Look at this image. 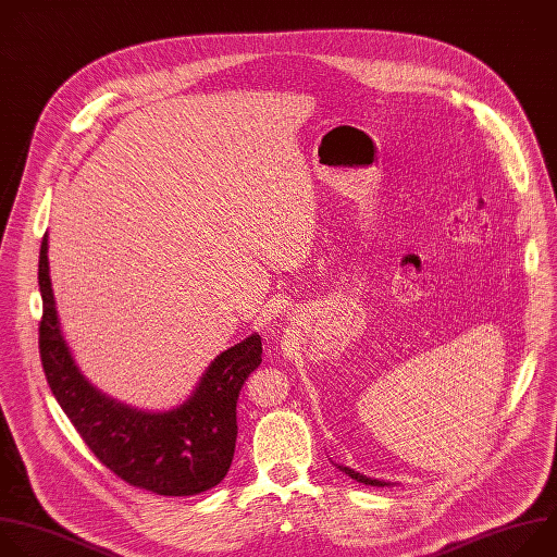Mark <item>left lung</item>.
<instances>
[{
    "instance_id": "obj_1",
    "label": "left lung",
    "mask_w": 557,
    "mask_h": 557,
    "mask_svg": "<svg viewBox=\"0 0 557 557\" xmlns=\"http://www.w3.org/2000/svg\"><path fill=\"white\" fill-rule=\"evenodd\" d=\"M343 472L345 474H349L351 479H356V481H360V483H364V485H377V487H382V485H386V483H382V481H375V479H367L364 474H358V472H354L351 468H343Z\"/></svg>"
}]
</instances>
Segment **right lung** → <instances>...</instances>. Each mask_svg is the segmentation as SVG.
Segmentation results:
<instances>
[{
	"mask_svg": "<svg viewBox=\"0 0 557 557\" xmlns=\"http://www.w3.org/2000/svg\"><path fill=\"white\" fill-rule=\"evenodd\" d=\"M39 356L52 395L94 457L121 481L160 496H193L224 481L235 457L237 399L261 364L257 333L203 373L195 393L169 412H143L98 393L76 369L59 326L48 235L39 252Z\"/></svg>",
	"mask_w": 557,
	"mask_h": 557,
	"instance_id": "obj_1",
	"label": "right lung"
}]
</instances>
